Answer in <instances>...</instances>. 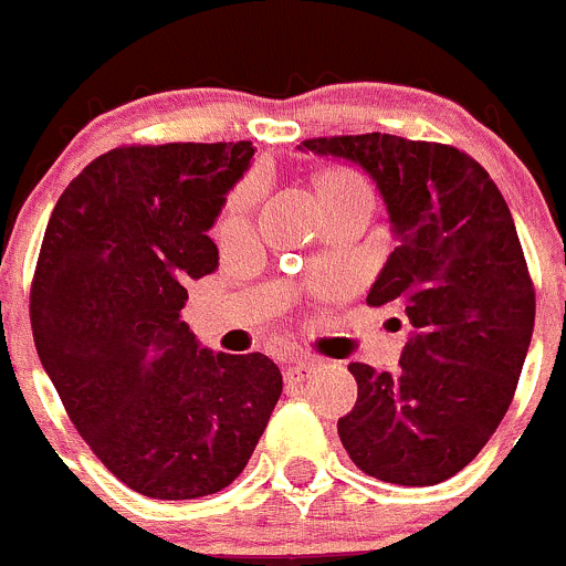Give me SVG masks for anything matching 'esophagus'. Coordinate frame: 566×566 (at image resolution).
<instances>
[{
	"label": "esophagus",
	"instance_id": "obj_1",
	"mask_svg": "<svg viewBox=\"0 0 566 566\" xmlns=\"http://www.w3.org/2000/svg\"><path fill=\"white\" fill-rule=\"evenodd\" d=\"M318 368L316 360H311V357H291L289 366H285V379L289 382H302V379L313 377Z\"/></svg>",
	"mask_w": 566,
	"mask_h": 566
}]
</instances>
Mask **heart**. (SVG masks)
I'll return each instance as SVG.
<instances>
[{"instance_id":"heart-1","label":"heart","mask_w":566,"mask_h":566,"mask_svg":"<svg viewBox=\"0 0 566 566\" xmlns=\"http://www.w3.org/2000/svg\"><path fill=\"white\" fill-rule=\"evenodd\" d=\"M357 189H366V184H363L360 176H355L352 170H344V167H329V170H324L322 176H318V198H322V206L327 203H335V200L346 198V195L357 192ZM248 189L244 192H239L237 203H233L231 209V217L226 220V226H231L233 220H237V211L242 209L244 200H248Z\"/></svg>"}]
</instances>
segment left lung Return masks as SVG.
Masks as SVG:
<instances>
[{
  "instance_id": "left-lung-1",
  "label": "left lung",
  "mask_w": 566,
  "mask_h": 566,
  "mask_svg": "<svg viewBox=\"0 0 566 566\" xmlns=\"http://www.w3.org/2000/svg\"><path fill=\"white\" fill-rule=\"evenodd\" d=\"M377 181L399 248L368 291L416 333L399 371L352 363L357 405L338 421L363 473L432 486L460 473L506 416L534 333L536 294L512 211L465 150L394 134L305 139Z\"/></svg>"
}]
</instances>
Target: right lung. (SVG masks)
Listing matches in <instances>:
<instances>
[{"mask_svg": "<svg viewBox=\"0 0 566 566\" xmlns=\"http://www.w3.org/2000/svg\"><path fill=\"white\" fill-rule=\"evenodd\" d=\"M255 148L120 145L65 187L30 289L38 357L112 475L159 501L214 495L244 471L283 394L261 352L200 349L184 283L217 270L206 237Z\"/></svg>", "mask_w": 566, "mask_h": 566, "instance_id": "right-lung-1", "label": "right lung"}]
</instances>
